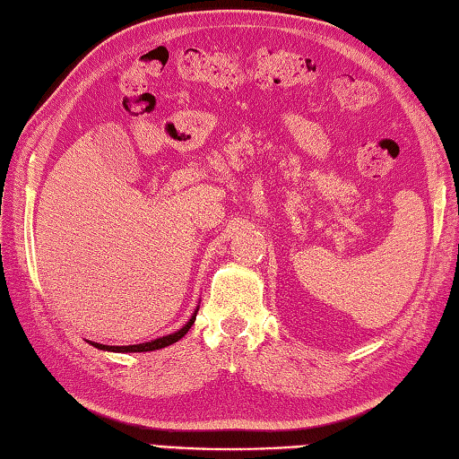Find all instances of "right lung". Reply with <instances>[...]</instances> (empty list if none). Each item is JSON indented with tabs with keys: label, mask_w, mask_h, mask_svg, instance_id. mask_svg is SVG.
Listing matches in <instances>:
<instances>
[{
	"label": "right lung",
	"mask_w": 459,
	"mask_h": 459,
	"mask_svg": "<svg viewBox=\"0 0 459 459\" xmlns=\"http://www.w3.org/2000/svg\"><path fill=\"white\" fill-rule=\"evenodd\" d=\"M195 315L194 313L192 319L186 323L180 331H176L172 334H166V336H160V339L156 341H151V342H143V344H130V347H108V344H99V342H92V347H97L100 351H112V352H148V351H158V349H164L168 347V344H174L176 341H180L182 336L190 331V326L194 325L195 321Z\"/></svg>",
	"instance_id": "right-lung-1"
}]
</instances>
